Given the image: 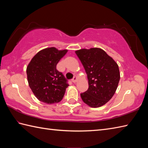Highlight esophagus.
I'll return each instance as SVG.
<instances>
[{"instance_id":"obj_1","label":"esophagus","mask_w":148,"mask_h":148,"mask_svg":"<svg viewBox=\"0 0 148 148\" xmlns=\"http://www.w3.org/2000/svg\"><path fill=\"white\" fill-rule=\"evenodd\" d=\"M77 77H76V76H74V77H73V79H72L71 81H72V83H76V81H77Z\"/></svg>"}]
</instances>
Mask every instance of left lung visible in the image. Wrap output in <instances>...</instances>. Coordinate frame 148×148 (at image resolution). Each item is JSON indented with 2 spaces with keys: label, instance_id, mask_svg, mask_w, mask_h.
Instances as JSON below:
<instances>
[{
  "label": "left lung",
  "instance_id": "1",
  "mask_svg": "<svg viewBox=\"0 0 148 148\" xmlns=\"http://www.w3.org/2000/svg\"><path fill=\"white\" fill-rule=\"evenodd\" d=\"M76 54L83 64L88 79V89L81 93L83 101L92 108H99L109 101L118 85L120 74L117 63L103 49H81Z\"/></svg>",
  "mask_w": 148,
  "mask_h": 148
}]
</instances>
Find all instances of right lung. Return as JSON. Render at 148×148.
<instances>
[{
  "instance_id": "add662e5",
  "label": "right lung",
  "mask_w": 148,
  "mask_h": 148,
  "mask_svg": "<svg viewBox=\"0 0 148 148\" xmlns=\"http://www.w3.org/2000/svg\"><path fill=\"white\" fill-rule=\"evenodd\" d=\"M67 52L54 47L44 49L34 56L27 67L28 83L37 99L48 104L60 102L69 86L56 65Z\"/></svg>"
}]
</instances>
